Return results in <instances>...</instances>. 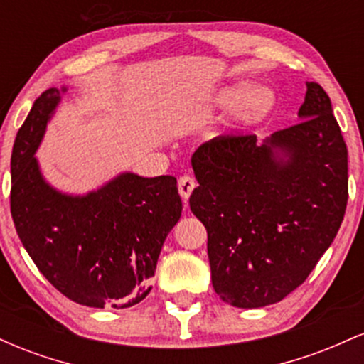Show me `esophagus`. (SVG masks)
<instances>
[{
    "label": "esophagus",
    "instance_id": "esophagus-1",
    "mask_svg": "<svg viewBox=\"0 0 364 364\" xmlns=\"http://www.w3.org/2000/svg\"><path fill=\"white\" fill-rule=\"evenodd\" d=\"M195 186H196V181L191 176H181L179 178V181H178V188H179V195L183 196V200H185V202H188V198H190V195H191V191L195 190Z\"/></svg>",
    "mask_w": 364,
    "mask_h": 364
}]
</instances>
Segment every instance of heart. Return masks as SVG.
Wrapping results in <instances>:
<instances>
[{"label":"heart","mask_w":364,"mask_h":364,"mask_svg":"<svg viewBox=\"0 0 364 364\" xmlns=\"http://www.w3.org/2000/svg\"><path fill=\"white\" fill-rule=\"evenodd\" d=\"M275 102L274 92L267 87H255L245 90V87H225L217 94L215 104L224 109L236 107L235 121L237 127L250 128L262 123L270 114Z\"/></svg>","instance_id":"obj_1"}]
</instances>
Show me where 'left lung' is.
<instances>
[{"label": "left lung", "instance_id": "1", "mask_svg": "<svg viewBox=\"0 0 364 364\" xmlns=\"http://www.w3.org/2000/svg\"><path fill=\"white\" fill-rule=\"evenodd\" d=\"M299 123L215 136L191 156L190 208L207 229L212 286L236 308L286 298L332 245L348 205V147L318 83L306 82Z\"/></svg>", "mask_w": 364, "mask_h": 364}]
</instances>
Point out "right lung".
I'll return each mask as SVG.
<instances>
[{
	"instance_id": "add662e5",
	"label": "right lung",
	"mask_w": 364,
	"mask_h": 364,
	"mask_svg": "<svg viewBox=\"0 0 364 364\" xmlns=\"http://www.w3.org/2000/svg\"><path fill=\"white\" fill-rule=\"evenodd\" d=\"M66 87L36 99L11 152L10 208L37 269L72 301L133 306L149 294L162 245L181 217L176 178L121 173L87 195L46 181L34 154Z\"/></svg>"
}]
</instances>
